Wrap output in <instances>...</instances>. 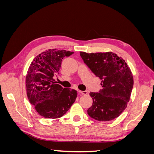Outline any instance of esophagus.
I'll list each match as a JSON object with an SVG mask.
<instances>
[{
	"label": "esophagus",
	"mask_w": 154,
	"mask_h": 154,
	"mask_svg": "<svg viewBox=\"0 0 154 154\" xmlns=\"http://www.w3.org/2000/svg\"><path fill=\"white\" fill-rule=\"evenodd\" d=\"M79 92V94H83V95H86L87 94V91H78Z\"/></svg>",
	"instance_id": "34e87169"
}]
</instances>
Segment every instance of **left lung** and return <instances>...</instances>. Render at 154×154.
Instances as JSON below:
<instances>
[{
	"label": "left lung",
	"mask_w": 154,
	"mask_h": 154,
	"mask_svg": "<svg viewBox=\"0 0 154 154\" xmlns=\"http://www.w3.org/2000/svg\"><path fill=\"white\" fill-rule=\"evenodd\" d=\"M83 62L101 80L99 92H91L93 103L87 110L92 118L109 122L118 118L127 108L134 79L125 60L112 52L87 53L80 52Z\"/></svg>",
	"instance_id": "1"
}]
</instances>
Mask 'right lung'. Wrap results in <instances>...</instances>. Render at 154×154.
I'll return each mask as SVG.
<instances>
[{
    "label": "right lung",
    "instance_id": "right-lung-1",
    "mask_svg": "<svg viewBox=\"0 0 154 154\" xmlns=\"http://www.w3.org/2000/svg\"><path fill=\"white\" fill-rule=\"evenodd\" d=\"M72 54L66 50L45 51L35 57L27 71V97L37 112L45 118H61L76 100V91L63 88L53 78L59 72L62 59Z\"/></svg>",
    "mask_w": 154,
    "mask_h": 154
}]
</instances>
